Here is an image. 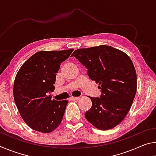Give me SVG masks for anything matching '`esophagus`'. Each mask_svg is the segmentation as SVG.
<instances>
[{
  "label": "esophagus",
  "instance_id": "34e87169",
  "mask_svg": "<svg viewBox=\"0 0 156 156\" xmlns=\"http://www.w3.org/2000/svg\"><path fill=\"white\" fill-rule=\"evenodd\" d=\"M78 99H80V97H71L70 100H77Z\"/></svg>",
  "mask_w": 156,
  "mask_h": 156
}]
</instances>
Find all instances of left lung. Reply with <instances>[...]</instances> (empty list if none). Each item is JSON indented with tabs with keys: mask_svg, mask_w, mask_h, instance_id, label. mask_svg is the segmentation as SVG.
I'll use <instances>...</instances> for the list:
<instances>
[{
	"mask_svg": "<svg viewBox=\"0 0 156 156\" xmlns=\"http://www.w3.org/2000/svg\"><path fill=\"white\" fill-rule=\"evenodd\" d=\"M72 56L87 69L101 91L100 98L89 97L92 105L84 113L86 119L100 130L115 127L128 113L136 94L137 76L131 58L107 45L76 49Z\"/></svg>",
	"mask_w": 156,
	"mask_h": 156,
	"instance_id": "left-lung-1",
	"label": "left lung"
}]
</instances>
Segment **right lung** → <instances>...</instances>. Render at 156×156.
<instances>
[{"mask_svg": "<svg viewBox=\"0 0 156 156\" xmlns=\"http://www.w3.org/2000/svg\"><path fill=\"white\" fill-rule=\"evenodd\" d=\"M73 51L37 52L21 66L16 76L15 103L23 120L34 130L50 133L61 122L68 101L52 100L48 94L55 88L60 64Z\"/></svg>", "mask_w": 156, "mask_h": 156, "instance_id": "obj_1", "label": "right lung"}]
</instances>
